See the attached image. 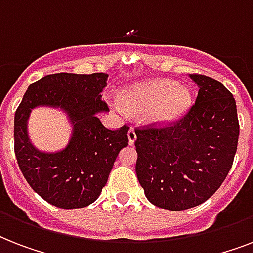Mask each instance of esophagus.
<instances>
[{
    "label": "esophagus",
    "instance_id": "1",
    "mask_svg": "<svg viewBox=\"0 0 253 253\" xmlns=\"http://www.w3.org/2000/svg\"><path fill=\"white\" fill-rule=\"evenodd\" d=\"M127 135H128V143L132 146V144L135 143V140H136V132H135V130L132 128V127L128 130V134Z\"/></svg>",
    "mask_w": 253,
    "mask_h": 253
}]
</instances>
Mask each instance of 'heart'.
<instances>
[{
    "label": "heart",
    "instance_id": "heart-1",
    "mask_svg": "<svg viewBox=\"0 0 253 253\" xmlns=\"http://www.w3.org/2000/svg\"><path fill=\"white\" fill-rule=\"evenodd\" d=\"M188 87L172 80H151L127 89L122 94L125 109L136 113L151 111L154 121L167 123L178 118L190 105Z\"/></svg>",
    "mask_w": 253,
    "mask_h": 253
}]
</instances>
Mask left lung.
<instances>
[{"instance_id": "1", "label": "left lung", "mask_w": 253, "mask_h": 253, "mask_svg": "<svg viewBox=\"0 0 253 253\" xmlns=\"http://www.w3.org/2000/svg\"><path fill=\"white\" fill-rule=\"evenodd\" d=\"M198 94L188 113L167 126L136 128V176L147 200L180 211L204 204L234 163L239 138L235 99L219 81L189 75Z\"/></svg>"}]
</instances>
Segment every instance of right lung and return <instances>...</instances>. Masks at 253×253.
<instances>
[{"mask_svg":"<svg viewBox=\"0 0 253 253\" xmlns=\"http://www.w3.org/2000/svg\"><path fill=\"white\" fill-rule=\"evenodd\" d=\"M106 73H53L26 90L14 117V151L26 181L48 204L61 209L93 204L106 185L119 151L128 146V126L109 130L95 114L107 111L102 99ZM37 106L60 107L74 125L64 150L48 154L31 144L27 119Z\"/></svg>","mask_w":253,"mask_h":253,"instance_id":"right-lung-1","label":"right lung"}]
</instances>
